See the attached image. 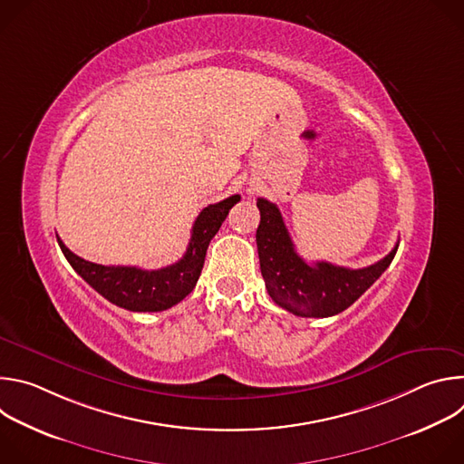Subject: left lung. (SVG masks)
<instances>
[{
	"instance_id": "obj_1",
	"label": "left lung",
	"mask_w": 464,
	"mask_h": 464,
	"mask_svg": "<svg viewBox=\"0 0 464 464\" xmlns=\"http://www.w3.org/2000/svg\"><path fill=\"white\" fill-rule=\"evenodd\" d=\"M256 208V249L264 283L279 306L301 317H328L349 308L389 268L399 249L396 244L382 260L360 270L323 260L308 264L297 255L279 208L264 198H258Z\"/></svg>"
}]
</instances>
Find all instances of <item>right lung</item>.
I'll return each mask as SVG.
<instances>
[{"label": "right lung", "instance_id": "obj_1", "mask_svg": "<svg viewBox=\"0 0 464 464\" xmlns=\"http://www.w3.org/2000/svg\"><path fill=\"white\" fill-rule=\"evenodd\" d=\"M240 202V196L208 206L198 215L190 242L185 255L161 270H141L136 266H102L81 258L65 247L58 238V246L73 266V270L104 299L130 312H161L185 299L196 286L202 274L206 253L211 238L218 233L229 209Z\"/></svg>", "mask_w": 464, "mask_h": 464}]
</instances>
